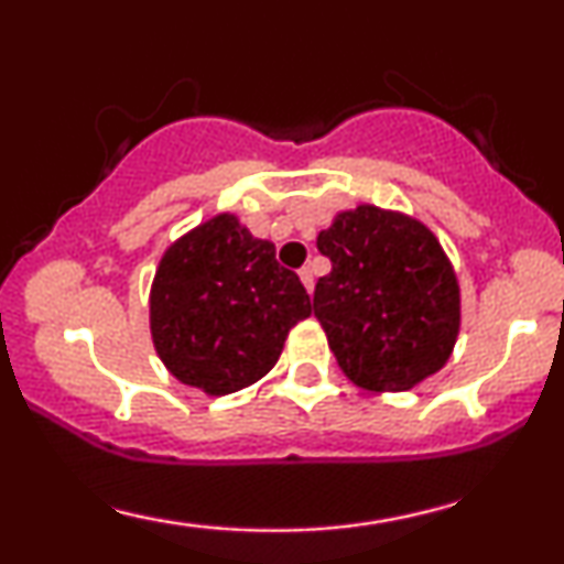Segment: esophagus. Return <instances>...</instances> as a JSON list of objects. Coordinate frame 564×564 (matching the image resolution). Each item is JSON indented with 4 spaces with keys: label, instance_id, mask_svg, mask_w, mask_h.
I'll list each match as a JSON object with an SVG mask.
<instances>
[{
    "label": "esophagus",
    "instance_id": "esophagus-1",
    "mask_svg": "<svg viewBox=\"0 0 564 564\" xmlns=\"http://www.w3.org/2000/svg\"><path fill=\"white\" fill-rule=\"evenodd\" d=\"M300 278H302L304 289H307L310 294H313V289H315V278H313V270H310V268H302V270H300Z\"/></svg>",
    "mask_w": 564,
    "mask_h": 564
}]
</instances>
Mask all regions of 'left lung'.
Returning <instances> with one entry per match:
<instances>
[{
  "label": "left lung",
  "instance_id": "1",
  "mask_svg": "<svg viewBox=\"0 0 564 564\" xmlns=\"http://www.w3.org/2000/svg\"><path fill=\"white\" fill-rule=\"evenodd\" d=\"M332 273L313 310L347 379L371 392H403L448 364L462 296L443 246L419 219L360 204L321 230Z\"/></svg>",
  "mask_w": 564,
  "mask_h": 564
}]
</instances>
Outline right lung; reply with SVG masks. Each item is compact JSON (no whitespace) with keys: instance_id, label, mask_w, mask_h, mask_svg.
<instances>
[{"instance_id":"1","label":"right lung","mask_w":564,"mask_h":564,"mask_svg":"<svg viewBox=\"0 0 564 564\" xmlns=\"http://www.w3.org/2000/svg\"><path fill=\"white\" fill-rule=\"evenodd\" d=\"M310 315V296L275 246L236 215H217L177 238L151 286L159 358L187 387L230 394L278 364L283 341Z\"/></svg>"}]
</instances>
